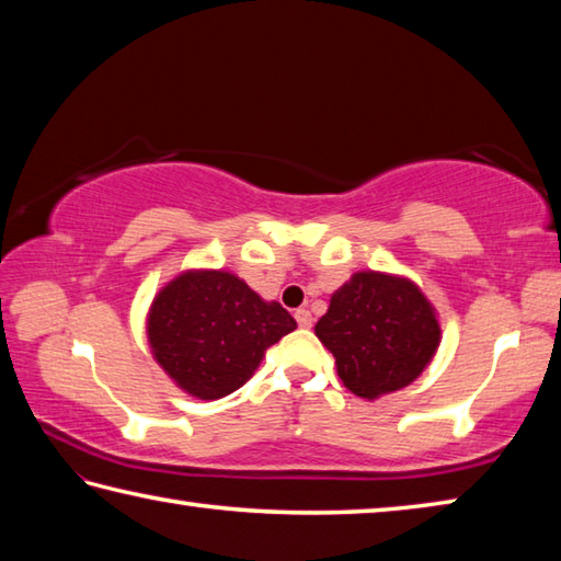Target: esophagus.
I'll list each match as a JSON object with an SVG mask.
<instances>
[{
  "mask_svg": "<svg viewBox=\"0 0 561 561\" xmlns=\"http://www.w3.org/2000/svg\"><path fill=\"white\" fill-rule=\"evenodd\" d=\"M296 320H298L300 328H312V316H310V310H306V308L296 310Z\"/></svg>",
  "mask_w": 561,
  "mask_h": 561,
  "instance_id": "34e87169",
  "label": "esophagus"
}]
</instances>
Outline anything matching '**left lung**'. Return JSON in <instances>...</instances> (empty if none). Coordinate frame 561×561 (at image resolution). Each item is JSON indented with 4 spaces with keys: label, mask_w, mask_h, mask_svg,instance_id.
I'll use <instances>...</instances> for the list:
<instances>
[{
    "label": "left lung",
    "mask_w": 561,
    "mask_h": 561,
    "mask_svg": "<svg viewBox=\"0 0 561 561\" xmlns=\"http://www.w3.org/2000/svg\"><path fill=\"white\" fill-rule=\"evenodd\" d=\"M352 394L379 399L419 379L440 345L436 310L404 275L359 271L316 325Z\"/></svg>",
    "instance_id": "8db88e82"
}]
</instances>
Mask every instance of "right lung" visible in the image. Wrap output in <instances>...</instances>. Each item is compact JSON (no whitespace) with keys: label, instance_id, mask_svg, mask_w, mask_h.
<instances>
[{"label":"right lung","instance_id":"add662e5","mask_svg":"<svg viewBox=\"0 0 561 561\" xmlns=\"http://www.w3.org/2000/svg\"><path fill=\"white\" fill-rule=\"evenodd\" d=\"M296 328L280 302L263 300L239 275L214 268L182 271L147 312V342L157 365L202 401L243 387L265 350Z\"/></svg>","mask_w":561,"mask_h":561}]
</instances>
